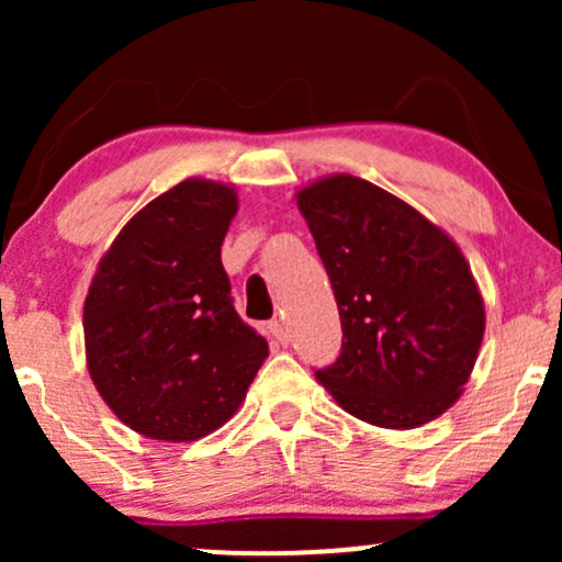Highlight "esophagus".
<instances>
[{
	"mask_svg": "<svg viewBox=\"0 0 562 562\" xmlns=\"http://www.w3.org/2000/svg\"><path fill=\"white\" fill-rule=\"evenodd\" d=\"M269 333H272V338L277 340V344H282V346L288 344V327H285V322H282V319L269 322Z\"/></svg>",
	"mask_w": 562,
	"mask_h": 562,
	"instance_id": "esophagus-1",
	"label": "esophagus"
}]
</instances>
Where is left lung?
<instances>
[{
    "label": "left lung",
    "instance_id": "left-lung-1",
    "mask_svg": "<svg viewBox=\"0 0 562 562\" xmlns=\"http://www.w3.org/2000/svg\"><path fill=\"white\" fill-rule=\"evenodd\" d=\"M338 303L344 348L314 375L348 415L409 430L465 391L486 330L470 263L383 187L330 173L295 192Z\"/></svg>",
    "mask_w": 562,
    "mask_h": 562
}]
</instances>
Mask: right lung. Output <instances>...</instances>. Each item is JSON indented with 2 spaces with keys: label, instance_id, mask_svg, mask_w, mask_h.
Listing matches in <instances>:
<instances>
[{
  "label": "right lung",
  "instance_id": "obj_1",
  "mask_svg": "<svg viewBox=\"0 0 562 562\" xmlns=\"http://www.w3.org/2000/svg\"><path fill=\"white\" fill-rule=\"evenodd\" d=\"M235 214V187L184 179L128 218L97 263L83 301L87 367L139 436L179 443L222 428L269 357L222 267Z\"/></svg>",
  "mask_w": 562,
  "mask_h": 562
}]
</instances>
